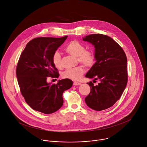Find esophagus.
<instances>
[{"mask_svg":"<svg viewBox=\"0 0 147 147\" xmlns=\"http://www.w3.org/2000/svg\"><path fill=\"white\" fill-rule=\"evenodd\" d=\"M81 84L80 82H73V85L74 86H80Z\"/></svg>","mask_w":147,"mask_h":147,"instance_id":"obj_1","label":"esophagus"}]
</instances>
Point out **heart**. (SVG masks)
I'll use <instances>...</instances> for the list:
<instances>
[{"label": "heart", "mask_w": 147, "mask_h": 147, "mask_svg": "<svg viewBox=\"0 0 147 147\" xmlns=\"http://www.w3.org/2000/svg\"><path fill=\"white\" fill-rule=\"evenodd\" d=\"M65 51L71 55L78 57V61L86 67H91L93 65L95 57L93 53L89 51H86V48L81 43L77 40H72L66 47ZM53 63L55 67H61V56L58 52H55L52 57ZM84 73V69L81 66L74 68L67 69L62 73L61 76L64 78L70 79L73 81H78Z\"/></svg>", "instance_id": "1"}]
</instances>
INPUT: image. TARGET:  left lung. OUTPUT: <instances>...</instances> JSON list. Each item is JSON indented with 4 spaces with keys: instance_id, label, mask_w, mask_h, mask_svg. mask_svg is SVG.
<instances>
[{
    "instance_id": "8db88e82",
    "label": "left lung",
    "mask_w": 147,
    "mask_h": 147,
    "mask_svg": "<svg viewBox=\"0 0 147 147\" xmlns=\"http://www.w3.org/2000/svg\"><path fill=\"white\" fill-rule=\"evenodd\" d=\"M95 48L96 62L86 77L98 80L97 86L88 82L91 91L86 97L87 106L97 111L107 109L119 99L127 83V57L123 49L111 37L100 34L83 37Z\"/></svg>"
}]
</instances>
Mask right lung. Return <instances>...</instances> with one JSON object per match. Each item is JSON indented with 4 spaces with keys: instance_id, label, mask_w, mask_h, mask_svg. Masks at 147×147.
Listing matches in <instances>:
<instances>
[{
    "instance_id": "add662e5",
    "label": "right lung",
    "mask_w": 147,
    "mask_h": 147,
    "mask_svg": "<svg viewBox=\"0 0 147 147\" xmlns=\"http://www.w3.org/2000/svg\"><path fill=\"white\" fill-rule=\"evenodd\" d=\"M67 38H34L20 57L16 68L18 83L26 103L35 111L45 114L55 112L63 104V93L73 86L68 78L59 80L56 84L47 82L48 77L59 76L52 57Z\"/></svg>"
}]
</instances>
